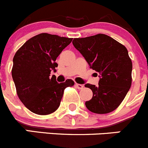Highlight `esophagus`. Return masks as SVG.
Masks as SVG:
<instances>
[{
	"instance_id": "obj_1",
	"label": "esophagus",
	"mask_w": 148,
	"mask_h": 148,
	"mask_svg": "<svg viewBox=\"0 0 148 148\" xmlns=\"http://www.w3.org/2000/svg\"><path fill=\"white\" fill-rule=\"evenodd\" d=\"M75 87H76L77 88H78V89H82L83 88H84V86L82 85V84H75Z\"/></svg>"
}]
</instances>
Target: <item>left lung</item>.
I'll use <instances>...</instances> for the list:
<instances>
[{
  "mask_svg": "<svg viewBox=\"0 0 148 148\" xmlns=\"http://www.w3.org/2000/svg\"><path fill=\"white\" fill-rule=\"evenodd\" d=\"M73 44L90 67L99 73L97 86L85 85L93 92L85 103L87 109L97 114L115 110L132 85V62L126 48L105 34L74 38Z\"/></svg>",
  "mask_w": 148,
  "mask_h": 148,
  "instance_id": "left-lung-1",
  "label": "left lung"
}]
</instances>
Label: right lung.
<instances>
[{"mask_svg":"<svg viewBox=\"0 0 148 148\" xmlns=\"http://www.w3.org/2000/svg\"><path fill=\"white\" fill-rule=\"evenodd\" d=\"M73 38L57 35L40 33L27 40L16 52L13 59L12 75L21 102L31 112L49 115L60 107L64 90L73 86L71 79L57 83L56 60L71 43Z\"/></svg>","mask_w":148,"mask_h":148,"instance_id":"add662e5","label":"right lung"}]
</instances>
